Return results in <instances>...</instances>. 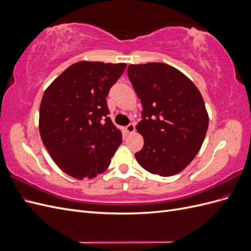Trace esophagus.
<instances>
[{"label":"esophagus","instance_id":"1","mask_svg":"<svg viewBox=\"0 0 251 251\" xmlns=\"http://www.w3.org/2000/svg\"><path fill=\"white\" fill-rule=\"evenodd\" d=\"M126 132L128 134H132V133L135 132V125L134 124H130L128 126H126Z\"/></svg>","mask_w":251,"mask_h":251}]
</instances>
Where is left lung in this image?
<instances>
[{"label": "left lung", "mask_w": 251, "mask_h": 251, "mask_svg": "<svg viewBox=\"0 0 251 251\" xmlns=\"http://www.w3.org/2000/svg\"><path fill=\"white\" fill-rule=\"evenodd\" d=\"M127 75L142 104L136 130L144 144L136 160L154 175L179 174L198 154L207 132L200 91L186 75L163 63L131 64Z\"/></svg>", "instance_id": "1"}]
</instances>
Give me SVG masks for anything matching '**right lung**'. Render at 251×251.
Listing matches in <instances>:
<instances>
[{
  "instance_id": "add662e5",
  "label": "right lung",
  "mask_w": 251,
  "mask_h": 251,
  "mask_svg": "<svg viewBox=\"0 0 251 251\" xmlns=\"http://www.w3.org/2000/svg\"><path fill=\"white\" fill-rule=\"evenodd\" d=\"M126 64L75 63L45 90L39 127L53 161L69 176L93 179L109 168L121 131L108 116L110 88Z\"/></svg>"
}]
</instances>
